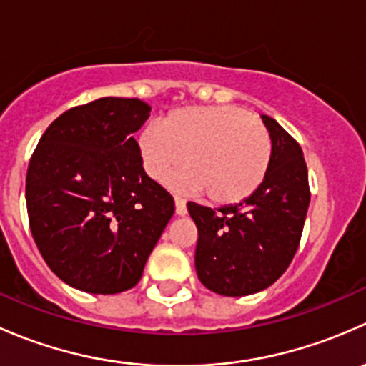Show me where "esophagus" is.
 Wrapping results in <instances>:
<instances>
[{
  "mask_svg": "<svg viewBox=\"0 0 366 366\" xmlns=\"http://www.w3.org/2000/svg\"><path fill=\"white\" fill-rule=\"evenodd\" d=\"M175 212L179 216H186L187 214V207H186V200L182 197H175Z\"/></svg>",
  "mask_w": 366,
  "mask_h": 366,
  "instance_id": "34e87169",
  "label": "esophagus"
}]
</instances>
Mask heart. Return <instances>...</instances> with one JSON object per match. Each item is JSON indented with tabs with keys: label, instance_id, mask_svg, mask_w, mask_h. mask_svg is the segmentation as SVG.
Instances as JSON below:
<instances>
[{
	"label": "heart",
	"instance_id": "heart-1",
	"mask_svg": "<svg viewBox=\"0 0 366 366\" xmlns=\"http://www.w3.org/2000/svg\"><path fill=\"white\" fill-rule=\"evenodd\" d=\"M147 175L156 182L175 166L187 168L179 182L207 191L214 204L232 205L249 198L269 172L272 139L257 114L239 106H198L172 112L161 125L143 129L138 139Z\"/></svg>",
	"mask_w": 366,
	"mask_h": 366
}]
</instances>
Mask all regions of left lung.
<instances>
[{"instance_id":"obj_1","label":"left lung","mask_w":366,"mask_h":366,"mask_svg":"<svg viewBox=\"0 0 366 366\" xmlns=\"http://www.w3.org/2000/svg\"><path fill=\"white\" fill-rule=\"evenodd\" d=\"M272 157L262 186L237 205L212 210L189 202L198 228L194 267L221 296H248L276 282L299 248L310 205L308 168L299 143L274 118L262 114Z\"/></svg>"}]
</instances>
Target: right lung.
I'll list each match as a JSON object with an SVG mask.
<instances>
[{
  "label": "right lung",
  "mask_w": 366,
  "mask_h": 366,
  "mask_svg": "<svg viewBox=\"0 0 366 366\" xmlns=\"http://www.w3.org/2000/svg\"><path fill=\"white\" fill-rule=\"evenodd\" d=\"M150 106L102 97L56 118L26 173L31 235L51 271L74 289L118 294L142 280L175 212L143 169L134 132Z\"/></svg>",
  "instance_id": "obj_1"
}]
</instances>
